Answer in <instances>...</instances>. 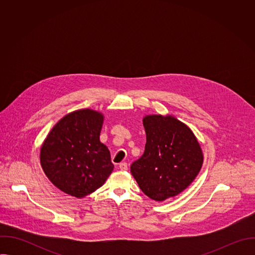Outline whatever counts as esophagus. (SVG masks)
<instances>
[{
  "mask_svg": "<svg viewBox=\"0 0 255 255\" xmlns=\"http://www.w3.org/2000/svg\"><path fill=\"white\" fill-rule=\"evenodd\" d=\"M119 168H120L121 170H127V169H128V165H127L126 162H121V163L119 164Z\"/></svg>",
  "mask_w": 255,
  "mask_h": 255,
  "instance_id": "esophagus-1",
  "label": "esophagus"
}]
</instances>
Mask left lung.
<instances>
[{
	"label": "left lung",
	"mask_w": 255,
	"mask_h": 255,
	"mask_svg": "<svg viewBox=\"0 0 255 255\" xmlns=\"http://www.w3.org/2000/svg\"><path fill=\"white\" fill-rule=\"evenodd\" d=\"M143 126L145 150L131 164V173L145 195L162 202L193 183L203 165V151L193 131L171 115H147Z\"/></svg>",
	"instance_id": "obj_1"
}]
</instances>
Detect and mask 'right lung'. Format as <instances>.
<instances>
[{
    "label": "right lung",
    "instance_id": "right-lung-1",
    "mask_svg": "<svg viewBox=\"0 0 255 255\" xmlns=\"http://www.w3.org/2000/svg\"><path fill=\"white\" fill-rule=\"evenodd\" d=\"M104 115L83 109L61 118L40 149V163L63 193L84 198L101 188L114 169L108 147L100 141Z\"/></svg>",
    "mask_w": 255,
    "mask_h": 255
}]
</instances>
